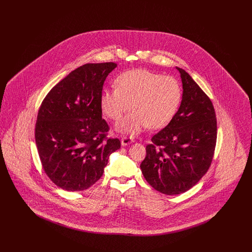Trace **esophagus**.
Here are the masks:
<instances>
[{
	"label": "esophagus",
	"instance_id": "obj_1",
	"mask_svg": "<svg viewBox=\"0 0 252 252\" xmlns=\"http://www.w3.org/2000/svg\"><path fill=\"white\" fill-rule=\"evenodd\" d=\"M133 142H134V139H133L132 137H128V136H124V137L122 138V141H121L122 145H124V146H126V145H127V144H132Z\"/></svg>",
	"mask_w": 252,
	"mask_h": 252
}]
</instances>
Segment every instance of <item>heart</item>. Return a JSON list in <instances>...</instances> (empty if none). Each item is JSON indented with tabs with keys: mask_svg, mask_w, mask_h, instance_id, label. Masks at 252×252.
<instances>
[{
	"mask_svg": "<svg viewBox=\"0 0 252 252\" xmlns=\"http://www.w3.org/2000/svg\"><path fill=\"white\" fill-rule=\"evenodd\" d=\"M182 99L178 79L144 69L123 72L116 87L106 89L101 95V108L108 118L119 119L129 106L131 112L116 124L122 133L136 135L145 127L158 129L174 118Z\"/></svg>",
	"mask_w": 252,
	"mask_h": 252,
	"instance_id": "b5f03b06",
	"label": "heart"
}]
</instances>
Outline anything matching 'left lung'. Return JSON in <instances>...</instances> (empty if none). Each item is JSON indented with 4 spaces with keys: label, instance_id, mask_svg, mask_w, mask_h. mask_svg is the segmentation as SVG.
<instances>
[{
    "label": "left lung",
    "instance_id": "8db88e82",
    "mask_svg": "<svg viewBox=\"0 0 252 252\" xmlns=\"http://www.w3.org/2000/svg\"><path fill=\"white\" fill-rule=\"evenodd\" d=\"M182 100L176 115L146 145L144 179L158 192L180 194L194 186L211 166L217 137L213 103L188 72L177 67Z\"/></svg>",
    "mask_w": 252,
    "mask_h": 252
}]
</instances>
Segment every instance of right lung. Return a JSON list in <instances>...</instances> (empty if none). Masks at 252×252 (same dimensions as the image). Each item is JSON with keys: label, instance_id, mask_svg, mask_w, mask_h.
Listing matches in <instances>:
<instances>
[{"label": "right lung", "instance_id": "obj_1", "mask_svg": "<svg viewBox=\"0 0 252 252\" xmlns=\"http://www.w3.org/2000/svg\"><path fill=\"white\" fill-rule=\"evenodd\" d=\"M114 62L88 63L70 72L43 99L35 127L45 174L69 192L83 191L102 177L119 139H108L102 119L103 85Z\"/></svg>", "mask_w": 252, "mask_h": 252}]
</instances>
